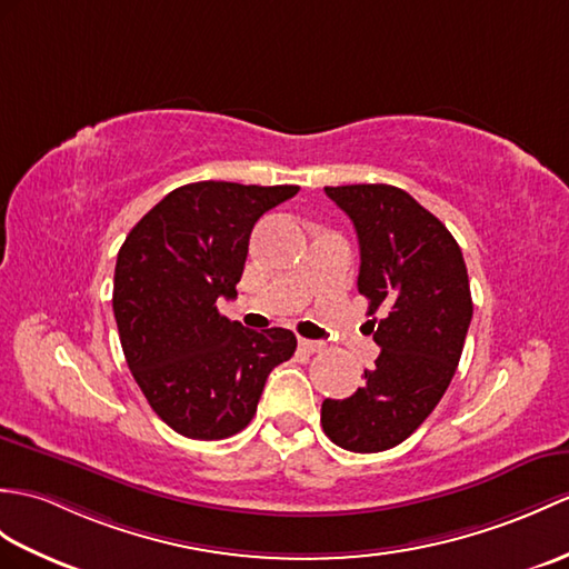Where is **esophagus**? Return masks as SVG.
Instances as JSON below:
<instances>
[{"instance_id": "esophagus-1", "label": "esophagus", "mask_w": 569, "mask_h": 569, "mask_svg": "<svg viewBox=\"0 0 569 569\" xmlns=\"http://www.w3.org/2000/svg\"><path fill=\"white\" fill-rule=\"evenodd\" d=\"M298 347H300L302 351H308V353H317V351L325 349L322 341H312V339H306V337L298 339Z\"/></svg>"}]
</instances>
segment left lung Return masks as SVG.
Returning <instances> with one entry per match:
<instances>
[{
  "instance_id": "1",
  "label": "left lung",
  "mask_w": 569,
  "mask_h": 569,
  "mask_svg": "<svg viewBox=\"0 0 569 569\" xmlns=\"http://www.w3.org/2000/svg\"><path fill=\"white\" fill-rule=\"evenodd\" d=\"M351 218L361 249L380 356L347 400L322 402V429L353 453L402 443L439 405L472 320L468 269L453 234L412 196L388 183L325 187Z\"/></svg>"
}]
</instances>
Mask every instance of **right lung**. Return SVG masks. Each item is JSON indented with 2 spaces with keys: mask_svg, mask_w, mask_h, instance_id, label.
<instances>
[{
  "mask_svg": "<svg viewBox=\"0 0 569 569\" xmlns=\"http://www.w3.org/2000/svg\"><path fill=\"white\" fill-rule=\"evenodd\" d=\"M298 187L196 181L167 193L116 259L113 315L130 373L167 427L201 441L252 421L263 382L293 356L290 329H244L234 298L254 222Z\"/></svg>",
  "mask_w": 569,
  "mask_h": 569,
  "instance_id": "1",
  "label": "right lung"
}]
</instances>
